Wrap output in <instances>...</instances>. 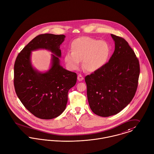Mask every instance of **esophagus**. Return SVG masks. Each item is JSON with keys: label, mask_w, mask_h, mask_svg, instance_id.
Instances as JSON below:
<instances>
[{"label": "esophagus", "mask_w": 154, "mask_h": 154, "mask_svg": "<svg viewBox=\"0 0 154 154\" xmlns=\"http://www.w3.org/2000/svg\"><path fill=\"white\" fill-rule=\"evenodd\" d=\"M77 79H78V80L79 81H82L83 79H84V78H83V75H82V74H79V75H78V76H77Z\"/></svg>", "instance_id": "1"}]
</instances>
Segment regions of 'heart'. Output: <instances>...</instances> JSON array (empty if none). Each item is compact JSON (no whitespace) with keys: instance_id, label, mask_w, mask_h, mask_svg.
<instances>
[{"instance_id":"b5f03b06","label":"heart","mask_w":154,"mask_h":154,"mask_svg":"<svg viewBox=\"0 0 154 154\" xmlns=\"http://www.w3.org/2000/svg\"><path fill=\"white\" fill-rule=\"evenodd\" d=\"M71 51L64 55V61L68 69H79L80 61L83 67L88 72H94L106 63L110 53L109 44L104 40H99L88 36H83L74 40L71 44Z\"/></svg>"}]
</instances>
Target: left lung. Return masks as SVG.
<instances>
[{"mask_svg": "<svg viewBox=\"0 0 154 154\" xmlns=\"http://www.w3.org/2000/svg\"><path fill=\"white\" fill-rule=\"evenodd\" d=\"M111 36L115 48L109 62L85 77L90 107L102 117L119 113L132 101L140 73L139 60L128 42Z\"/></svg>", "mask_w": 154, "mask_h": 154, "instance_id": "left-lung-1", "label": "left lung"}]
</instances>
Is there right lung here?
<instances>
[{
	"mask_svg": "<svg viewBox=\"0 0 154 154\" xmlns=\"http://www.w3.org/2000/svg\"><path fill=\"white\" fill-rule=\"evenodd\" d=\"M64 35L45 34L36 36L18 54L14 65V86L18 98L35 116L51 119L66 109L69 90L75 85L77 74L61 66L60 45ZM45 49L52 52V66L39 72L32 66L31 52Z\"/></svg>",
	"mask_w": 154,
	"mask_h": 154,
	"instance_id": "right-lung-1",
	"label": "right lung"
}]
</instances>
